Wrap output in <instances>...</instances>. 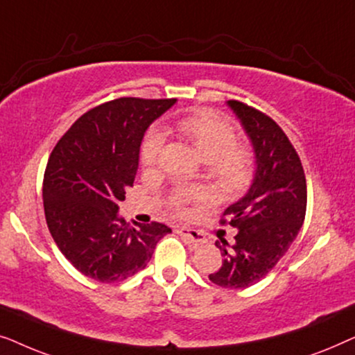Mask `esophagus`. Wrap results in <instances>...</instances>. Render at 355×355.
<instances>
[{
	"label": "esophagus",
	"mask_w": 355,
	"mask_h": 355,
	"mask_svg": "<svg viewBox=\"0 0 355 355\" xmlns=\"http://www.w3.org/2000/svg\"><path fill=\"white\" fill-rule=\"evenodd\" d=\"M178 234H181L184 239H187L189 242H192V244H196V245H202L207 242V237L203 236L202 232L191 230V227H179Z\"/></svg>",
	"instance_id": "34e87169"
}]
</instances>
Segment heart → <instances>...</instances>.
I'll return each instance as SVG.
<instances>
[{"label":"heart","instance_id":"1","mask_svg":"<svg viewBox=\"0 0 355 355\" xmlns=\"http://www.w3.org/2000/svg\"><path fill=\"white\" fill-rule=\"evenodd\" d=\"M174 129L191 142L205 159L210 176L221 191L239 193L254 181L255 157L247 144L237 142L234 125L225 116L210 110H196L179 116ZM164 144L162 129L152 128L144 135L140 145V164L145 169L157 166ZM205 192L200 187H178L168 198L173 211L182 213L187 203L202 200Z\"/></svg>","mask_w":355,"mask_h":355}]
</instances>
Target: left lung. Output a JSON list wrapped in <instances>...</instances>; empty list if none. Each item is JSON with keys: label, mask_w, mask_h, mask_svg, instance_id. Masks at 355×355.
<instances>
[{"label": "left lung", "mask_w": 355, "mask_h": 355, "mask_svg": "<svg viewBox=\"0 0 355 355\" xmlns=\"http://www.w3.org/2000/svg\"><path fill=\"white\" fill-rule=\"evenodd\" d=\"M227 105L254 145V182L223 213L221 225L237 227L234 244L216 241L223 263L208 275L221 288L244 289L265 278L297 237L307 210L302 163L284 130L270 116L237 100Z\"/></svg>", "instance_id": "1"}]
</instances>
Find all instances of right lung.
<instances>
[{
    "instance_id": "add662e5",
    "label": "right lung",
    "mask_w": 355,
    "mask_h": 355,
    "mask_svg": "<svg viewBox=\"0 0 355 355\" xmlns=\"http://www.w3.org/2000/svg\"><path fill=\"white\" fill-rule=\"evenodd\" d=\"M176 98L123 96L82 114L58 140L43 176V208L61 254L89 278L118 283L144 270L166 225L130 226L118 203L132 187L144 134Z\"/></svg>"
}]
</instances>
